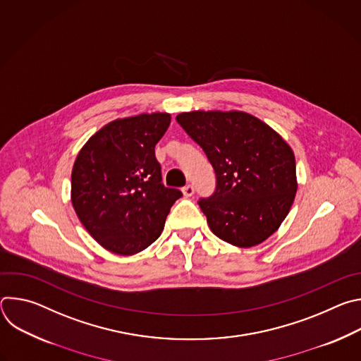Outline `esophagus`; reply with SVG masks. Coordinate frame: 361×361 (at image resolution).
I'll return each mask as SVG.
<instances>
[{"mask_svg":"<svg viewBox=\"0 0 361 361\" xmlns=\"http://www.w3.org/2000/svg\"><path fill=\"white\" fill-rule=\"evenodd\" d=\"M183 194H184V197H191L192 194H194V187L191 185V184H187L185 187H183Z\"/></svg>","mask_w":361,"mask_h":361,"instance_id":"obj_1","label":"esophagus"}]
</instances>
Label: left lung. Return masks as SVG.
<instances>
[{
  "instance_id": "8db88e82",
  "label": "left lung",
  "mask_w": 361,
  "mask_h": 361,
  "mask_svg": "<svg viewBox=\"0 0 361 361\" xmlns=\"http://www.w3.org/2000/svg\"><path fill=\"white\" fill-rule=\"evenodd\" d=\"M176 120L216 171L214 194L198 201L210 230L241 248L267 240L287 217L297 192L291 147L244 111L197 110Z\"/></svg>"
}]
</instances>
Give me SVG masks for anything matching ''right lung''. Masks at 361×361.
<instances>
[{
	"mask_svg": "<svg viewBox=\"0 0 361 361\" xmlns=\"http://www.w3.org/2000/svg\"><path fill=\"white\" fill-rule=\"evenodd\" d=\"M169 113L117 118L82 145L71 173V202L91 237L106 250L133 255L156 241L181 191L161 183L154 147Z\"/></svg>",
	"mask_w": 361,
	"mask_h": 361,
	"instance_id": "add662e5",
	"label": "right lung"
}]
</instances>
